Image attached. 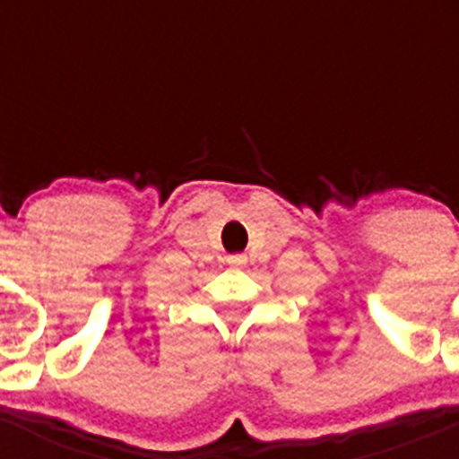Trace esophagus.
I'll use <instances>...</instances> for the list:
<instances>
[{"instance_id":"1","label":"esophagus","mask_w":459,"mask_h":459,"mask_svg":"<svg viewBox=\"0 0 459 459\" xmlns=\"http://www.w3.org/2000/svg\"><path fill=\"white\" fill-rule=\"evenodd\" d=\"M227 264H230V266H246V257H243V255H230V257H227Z\"/></svg>"}]
</instances>
